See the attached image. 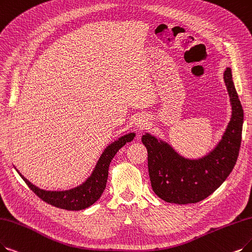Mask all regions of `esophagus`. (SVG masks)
I'll return each instance as SVG.
<instances>
[{
    "mask_svg": "<svg viewBox=\"0 0 252 252\" xmlns=\"http://www.w3.org/2000/svg\"><path fill=\"white\" fill-rule=\"evenodd\" d=\"M148 125V120L144 117H139L136 119L135 121V126L138 128V129H145Z\"/></svg>",
    "mask_w": 252,
    "mask_h": 252,
    "instance_id": "1",
    "label": "esophagus"
}]
</instances>
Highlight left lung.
I'll use <instances>...</instances> for the list:
<instances>
[{"label": "left lung", "mask_w": 252, "mask_h": 252, "mask_svg": "<svg viewBox=\"0 0 252 252\" xmlns=\"http://www.w3.org/2000/svg\"><path fill=\"white\" fill-rule=\"evenodd\" d=\"M223 79L231 104V118L222 138L209 154L188 159L155 136L146 133L142 137L148 151L151 186L167 203L186 205L205 199L224 182L237 162L244 114L230 68H226Z\"/></svg>", "instance_id": "left-lung-1"}]
</instances>
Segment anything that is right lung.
Instances as JSON below:
<instances>
[{
    "label": "right lung",
    "mask_w": 252,
    "mask_h": 252,
    "mask_svg": "<svg viewBox=\"0 0 252 252\" xmlns=\"http://www.w3.org/2000/svg\"><path fill=\"white\" fill-rule=\"evenodd\" d=\"M134 136V133H128L108 145L100 156L92 175L82 185L72 189L65 191H47L40 189L28 181L17 169L16 170L29 188L45 203L68 211L84 210L92 206L101 196L106 186L108 167L112 162V159L115 157L118 151L126 145V143L131 142Z\"/></svg>",
    "instance_id": "1"
}]
</instances>
